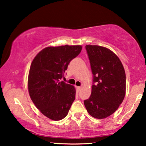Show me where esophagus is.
<instances>
[{"mask_svg": "<svg viewBox=\"0 0 146 146\" xmlns=\"http://www.w3.org/2000/svg\"><path fill=\"white\" fill-rule=\"evenodd\" d=\"M81 89H82V87L76 86V90H77V91H78V92H80V90H81Z\"/></svg>", "mask_w": 146, "mask_h": 146, "instance_id": "esophagus-1", "label": "esophagus"}]
</instances>
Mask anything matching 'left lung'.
<instances>
[{
	"label": "left lung",
	"mask_w": 146,
	"mask_h": 146,
	"mask_svg": "<svg viewBox=\"0 0 146 146\" xmlns=\"http://www.w3.org/2000/svg\"><path fill=\"white\" fill-rule=\"evenodd\" d=\"M93 75L91 95L84 103L88 113L104 119L116 111L125 95V73L119 58L108 48L86 45Z\"/></svg>",
	"instance_id": "1"
}]
</instances>
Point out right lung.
Returning <instances> with one entry per match:
<instances>
[{
  "label": "right lung",
  "mask_w": 146,
  "mask_h": 146,
  "mask_svg": "<svg viewBox=\"0 0 146 146\" xmlns=\"http://www.w3.org/2000/svg\"><path fill=\"white\" fill-rule=\"evenodd\" d=\"M82 48L80 45L48 46L40 51L31 62L28 76L30 98L36 108L52 120L64 118L74 102V86L60 80Z\"/></svg>",
  "instance_id": "obj_1"
}]
</instances>
